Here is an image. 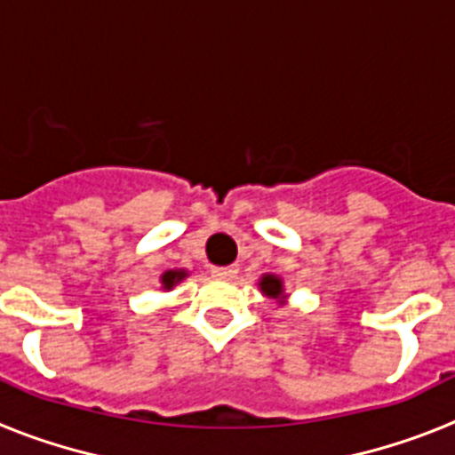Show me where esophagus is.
<instances>
[{"mask_svg": "<svg viewBox=\"0 0 455 455\" xmlns=\"http://www.w3.org/2000/svg\"><path fill=\"white\" fill-rule=\"evenodd\" d=\"M236 273H239V267H236V264H232V267H214V268H212V275L223 277V280H232Z\"/></svg>", "mask_w": 455, "mask_h": 455, "instance_id": "esophagus-1", "label": "esophagus"}]
</instances>
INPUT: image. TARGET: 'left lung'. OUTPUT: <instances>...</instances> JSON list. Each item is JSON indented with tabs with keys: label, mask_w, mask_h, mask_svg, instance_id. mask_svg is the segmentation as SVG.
I'll return each instance as SVG.
<instances>
[{
	"label": "left lung",
	"mask_w": 455,
	"mask_h": 455,
	"mask_svg": "<svg viewBox=\"0 0 455 455\" xmlns=\"http://www.w3.org/2000/svg\"><path fill=\"white\" fill-rule=\"evenodd\" d=\"M259 287H262V291L267 293V296H273V299H277V296L283 293V283H280V280L273 275H264L262 283H259Z\"/></svg>",
	"instance_id": "1"
}]
</instances>
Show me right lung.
Wrapping results in <instances>:
<instances>
[{
  "mask_svg": "<svg viewBox=\"0 0 455 455\" xmlns=\"http://www.w3.org/2000/svg\"><path fill=\"white\" fill-rule=\"evenodd\" d=\"M184 275H187V273H184V271H166V273H164V277H162L164 287H166V289H171L172 284H175V283H180V280H182Z\"/></svg>",
  "mask_w": 455,
  "mask_h": 455,
  "instance_id": "add662e5",
  "label": "right lung"
}]
</instances>
